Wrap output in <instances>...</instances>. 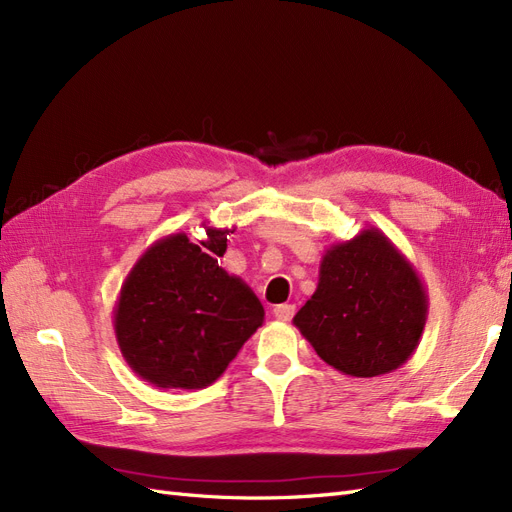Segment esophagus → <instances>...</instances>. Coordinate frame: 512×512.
Wrapping results in <instances>:
<instances>
[{
  "label": "esophagus",
  "mask_w": 512,
  "mask_h": 512,
  "mask_svg": "<svg viewBox=\"0 0 512 512\" xmlns=\"http://www.w3.org/2000/svg\"><path fill=\"white\" fill-rule=\"evenodd\" d=\"M273 316H275L277 320L288 322V320L294 316V305H290V303L275 305V307H273Z\"/></svg>",
  "instance_id": "obj_1"
}]
</instances>
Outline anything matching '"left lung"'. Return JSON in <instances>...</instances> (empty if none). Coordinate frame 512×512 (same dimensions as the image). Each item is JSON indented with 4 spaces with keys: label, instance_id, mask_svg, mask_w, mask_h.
<instances>
[{
    "label": "left lung",
    "instance_id": "obj_1",
    "mask_svg": "<svg viewBox=\"0 0 512 512\" xmlns=\"http://www.w3.org/2000/svg\"><path fill=\"white\" fill-rule=\"evenodd\" d=\"M427 305L410 260L382 230L365 228L324 252L316 292L292 322L324 363L352 378H374L414 354Z\"/></svg>",
    "mask_w": 512,
    "mask_h": 512
}]
</instances>
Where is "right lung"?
<instances>
[{
    "label": "right lung",
    "mask_w": 512,
    "mask_h": 512,
    "mask_svg": "<svg viewBox=\"0 0 512 512\" xmlns=\"http://www.w3.org/2000/svg\"><path fill=\"white\" fill-rule=\"evenodd\" d=\"M205 228L203 248L183 232L147 247L113 309L123 359L158 389L213 384L265 320L254 290L213 258L230 230Z\"/></svg>",
    "instance_id": "right-lung-1"
}]
</instances>
